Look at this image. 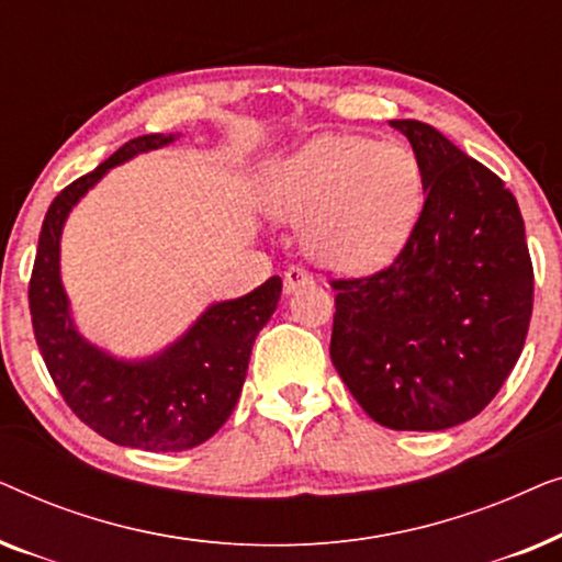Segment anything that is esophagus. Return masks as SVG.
I'll return each mask as SVG.
<instances>
[{
    "label": "esophagus",
    "instance_id": "esophagus-1",
    "mask_svg": "<svg viewBox=\"0 0 562 562\" xmlns=\"http://www.w3.org/2000/svg\"><path fill=\"white\" fill-rule=\"evenodd\" d=\"M304 283H310V276H306L304 268L291 266L289 271L283 273V291H286V294H294V291L299 286H304Z\"/></svg>",
    "mask_w": 562,
    "mask_h": 562
}]
</instances>
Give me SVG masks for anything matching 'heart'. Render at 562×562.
<instances>
[{"instance_id": "b5f03b06", "label": "heart", "mask_w": 562, "mask_h": 562, "mask_svg": "<svg viewBox=\"0 0 562 562\" xmlns=\"http://www.w3.org/2000/svg\"><path fill=\"white\" fill-rule=\"evenodd\" d=\"M266 202L276 217L304 227L306 252L337 273L391 263L417 227L425 181L402 143L322 135L271 173Z\"/></svg>"}]
</instances>
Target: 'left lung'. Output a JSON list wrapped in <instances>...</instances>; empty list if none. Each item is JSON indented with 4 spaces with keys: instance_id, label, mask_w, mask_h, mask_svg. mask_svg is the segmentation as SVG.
Listing matches in <instances>:
<instances>
[{
    "instance_id": "left-lung-1",
    "label": "left lung",
    "mask_w": 562,
    "mask_h": 562,
    "mask_svg": "<svg viewBox=\"0 0 562 562\" xmlns=\"http://www.w3.org/2000/svg\"><path fill=\"white\" fill-rule=\"evenodd\" d=\"M425 181L417 227L394 263L333 281L329 358L368 417L435 432L473 419L517 366L532 317L519 204L440 130L391 120Z\"/></svg>"
}]
</instances>
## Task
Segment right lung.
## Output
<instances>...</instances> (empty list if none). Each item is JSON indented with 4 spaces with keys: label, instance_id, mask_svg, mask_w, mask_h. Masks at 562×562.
Returning <instances> with one entry per match:
<instances>
[{
    "label": "right lung",
    "instance_id": "right-lung-1",
    "mask_svg": "<svg viewBox=\"0 0 562 562\" xmlns=\"http://www.w3.org/2000/svg\"><path fill=\"white\" fill-rule=\"evenodd\" d=\"M179 137H135L60 191L43 220L30 279L37 348L66 404L110 442L153 452L196 448L225 425L240 398L252 342L281 299V279L273 276L250 294L210 304L187 333L145 358H117L79 333L60 281V235L68 214L114 166Z\"/></svg>",
    "mask_w": 562,
    "mask_h": 562
}]
</instances>
